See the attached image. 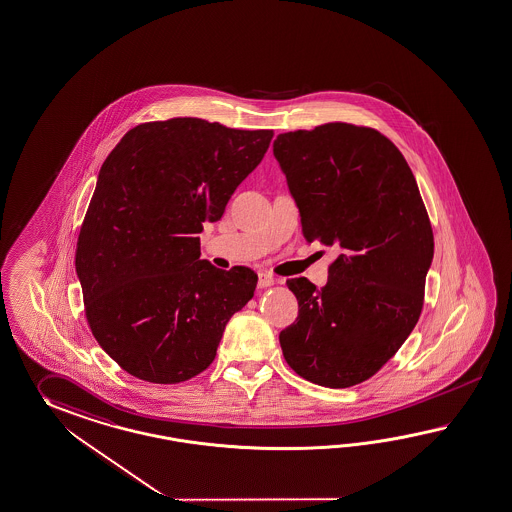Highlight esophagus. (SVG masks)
I'll return each instance as SVG.
<instances>
[{"instance_id": "obj_1", "label": "esophagus", "mask_w": 512, "mask_h": 512, "mask_svg": "<svg viewBox=\"0 0 512 512\" xmlns=\"http://www.w3.org/2000/svg\"><path fill=\"white\" fill-rule=\"evenodd\" d=\"M274 283V275L266 274V272H261V274H259V288L272 287Z\"/></svg>"}]
</instances>
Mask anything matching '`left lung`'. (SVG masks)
I'll list each match as a JSON object with an SVG mask.
<instances>
[{
  "label": "left lung",
  "mask_w": 512,
  "mask_h": 512,
  "mask_svg": "<svg viewBox=\"0 0 512 512\" xmlns=\"http://www.w3.org/2000/svg\"><path fill=\"white\" fill-rule=\"evenodd\" d=\"M307 242L337 248L325 287L288 279L298 318L279 333L314 385L353 387L394 357L424 305L433 231L401 151L370 127L318 125L274 140Z\"/></svg>",
  "instance_id": "obj_1"
}]
</instances>
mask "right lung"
Wrapping results in <instances>:
<instances>
[{"mask_svg":"<svg viewBox=\"0 0 512 512\" xmlns=\"http://www.w3.org/2000/svg\"><path fill=\"white\" fill-rule=\"evenodd\" d=\"M272 137L172 118L133 127L105 159L75 272L92 335L127 374L159 385L200 374L253 298L257 274L200 259L198 235L222 218Z\"/></svg>","mask_w":512,"mask_h":512,"instance_id":"1","label":"right lung"}]
</instances>
